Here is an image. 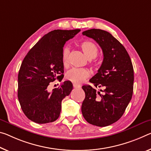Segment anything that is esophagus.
<instances>
[{
	"instance_id": "34e87169",
	"label": "esophagus",
	"mask_w": 151,
	"mask_h": 151,
	"mask_svg": "<svg viewBox=\"0 0 151 151\" xmlns=\"http://www.w3.org/2000/svg\"><path fill=\"white\" fill-rule=\"evenodd\" d=\"M73 87H74V88H81L80 85H78L76 84H73Z\"/></svg>"
}]
</instances>
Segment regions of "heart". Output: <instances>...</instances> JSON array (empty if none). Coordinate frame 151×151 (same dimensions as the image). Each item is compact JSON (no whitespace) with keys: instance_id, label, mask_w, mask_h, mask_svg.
I'll use <instances>...</instances> for the list:
<instances>
[{"instance_id":"1","label":"heart","mask_w":151,"mask_h":151,"mask_svg":"<svg viewBox=\"0 0 151 151\" xmlns=\"http://www.w3.org/2000/svg\"><path fill=\"white\" fill-rule=\"evenodd\" d=\"M81 47L87 58L89 60L96 58L99 53V50L94 43L89 41L83 42L81 44ZM69 48L68 47H64L62 52V63L63 66L66 67L68 64ZM90 76L88 70L85 68H73L67 72L66 78L74 84L78 85L84 82L86 78Z\"/></svg>"}]
</instances>
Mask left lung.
Here are the masks:
<instances>
[{
  "label": "left lung",
  "instance_id": "8db88e82",
  "mask_svg": "<svg viewBox=\"0 0 151 151\" xmlns=\"http://www.w3.org/2000/svg\"><path fill=\"white\" fill-rule=\"evenodd\" d=\"M92 38L102 49L104 60L97 73L82 88L85 98L81 111L86 121L104 127L116 122L122 116L133 93L134 69L131 59L124 45L111 33L99 29L83 32ZM103 92V93H101Z\"/></svg>",
  "mask_w": 151,
  "mask_h": 151
}]
</instances>
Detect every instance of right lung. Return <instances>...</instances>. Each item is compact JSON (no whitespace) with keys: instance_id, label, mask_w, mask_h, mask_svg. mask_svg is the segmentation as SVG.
I'll use <instances>...</instances> for the list:
<instances>
[{"instance_id":"add662e5","label":"right lung","mask_w":151,"mask_h":151,"mask_svg":"<svg viewBox=\"0 0 151 151\" xmlns=\"http://www.w3.org/2000/svg\"><path fill=\"white\" fill-rule=\"evenodd\" d=\"M80 31H52L44 35L24 58L18 75V99L23 113L30 120L46 124L58 118L62 101L70 95L73 84L64 81L52 92L47 88L50 83L63 79V47Z\"/></svg>"}]
</instances>
